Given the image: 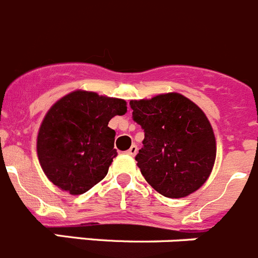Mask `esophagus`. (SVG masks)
I'll return each mask as SVG.
<instances>
[{
  "mask_svg": "<svg viewBox=\"0 0 258 258\" xmlns=\"http://www.w3.org/2000/svg\"><path fill=\"white\" fill-rule=\"evenodd\" d=\"M136 153H138V146L134 144V145H132L128 150H127V154H130L134 157V155H136Z\"/></svg>",
  "mask_w": 258,
  "mask_h": 258,
  "instance_id": "1",
  "label": "esophagus"
}]
</instances>
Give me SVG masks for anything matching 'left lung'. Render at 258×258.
Segmentation results:
<instances>
[{"label": "left lung", "instance_id": "1", "mask_svg": "<svg viewBox=\"0 0 258 258\" xmlns=\"http://www.w3.org/2000/svg\"><path fill=\"white\" fill-rule=\"evenodd\" d=\"M130 105L145 132L135 159L148 184L167 198L197 191L216 161V138L207 115L178 92L131 100Z\"/></svg>", "mask_w": 258, "mask_h": 258}]
</instances>
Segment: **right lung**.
<instances>
[{
	"mask_svg": "<svg viewBox=\"0 0 258 258\" xmlns=\"http://www.w3.org/2000/svg\"><path fill=\"white\" fill-rule=\"evenodd\" d=\"M126 112L123 99L85 90L59 99L37 135V155L46 177L72 196L100 182L117 157L115 132L108 127L109 120Z\"/></svg>",
	"mask_w": 258,
	"mask_h": 258,
	"instance_id": "obj_1",
	"label": "right lung"
}]
</instances>
